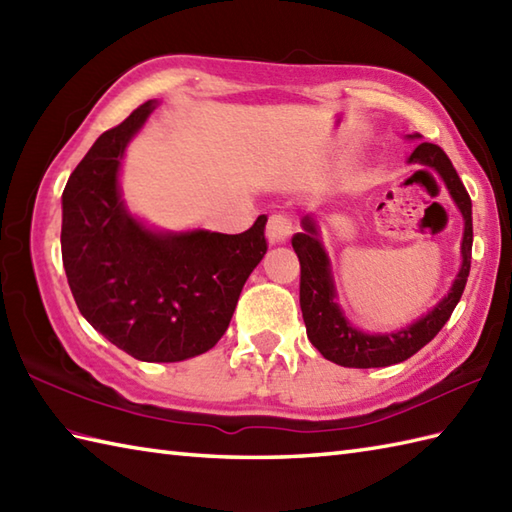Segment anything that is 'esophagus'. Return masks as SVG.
<instances>
[{
	"label": "esophagus",
	"instance_id": "34e87169",
	"mask_svg": "<svg viewBox=\"0 0 512 512\" xmlns=\"http://www.w3.org/2000/svg\"><path fill=\"white\" fill-rule=\"evenodd\" d=\"M292 231H295V224H292L288 215H281V213L270 215V220L266 224V237L270 244H284L286 239H290Z\"/></svg>",
	"mask_w": 512,
	"mask_h": 512
}]
</instances>
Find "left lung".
<instances>
[{
	"mask_svg": "<svg viewBox=\"0 0 512 512\" xmlns=\"http://www.w3.org/2000/svg\"><path fill=\"white\" fill-rule=\"evenodd\" d=\"M409 138H420L409 136ZM409 162H418L424 167L436 169L451 198L458 204L464 217V237H462V266L455 277L449 295L444 297L436 308L424 314L416 323L407 325L391 334H367L363 330L352 328L336 303L334 279L330 270V259L325 255V248L319 239V228L314 217L306 215L301 220L303 231L292 237V248L301 264V284H299V303L306 321V332L310 343L328 358V361L343 367H387L407 361L409 356L422 350L442 325L449 321L451 312L458 306L464 292L466 279L471 270V248H473V217H471V198L466 193L458 171L451 165L449 156L433 143H420Z\"/></svg>",
	"mask_w": 512,
	"mask_h": 512,
	"instance_id": "1",
	"label": "left lung"
}]
</instances>
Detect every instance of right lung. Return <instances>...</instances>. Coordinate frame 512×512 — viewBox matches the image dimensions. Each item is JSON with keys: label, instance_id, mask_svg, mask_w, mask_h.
<instances>
[{"label": "right lung", "instance_id": "add662e5", "mask_svg": "<svg viewBox=\"0 0 512 512\" xmlns=\"http://www.w3.org/2000/svg\"><path fill=\"white\" fill-rule=\"evenodd\" d=\"M156 103L96 138L63 189L61 255L76 306L96 332L145 363H178L222 339L268 244L248 231L158 233L129 215L118 189L125 147Z\"/></svg>", "mask_w": 512, "mask_h": 512}]
</instances>
